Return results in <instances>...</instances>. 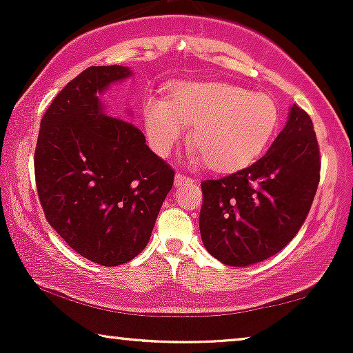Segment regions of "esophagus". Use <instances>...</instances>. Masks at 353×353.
Segmentation results:
<instances>
[{"label": "esophagus", "mask_w": 353, "mask_h": 353, "mask_svg": "<svg viewBox=\"0 0 353 353\" xmlns=\"http://www.w3.org/2000/svg\"><path fill=\"white\" fill-rule=\"evenodd\" d=\"M190 183H194L191 176H186L185 173H176L175 175V188H181L185 185H190Z\"/></svg>", "instance_id": "esophagus-1"}]
</instances>
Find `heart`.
Returning a JSON list of instances; mask_svg holds the SVG:
<instances>
[{
	"mask_svg": "<svg viewBox=\"0 0 353 353\" xmlns=\"http://www.w3.org/2000/svg\"><path fill=\"white\" fill-rule=\"evenodd\" d=\"M148 141L159 156L185 137L192 125L191 144L207 168L231 173L257 161L272 141L279 110L272 98L225 81H186L170 98L148 94L143 103Z\"/></svg>",
	"mask_w": 353,
	"mask_h": 353,
	"instance_id": "heart-1",
	"label": "heart"
}]
</instances>
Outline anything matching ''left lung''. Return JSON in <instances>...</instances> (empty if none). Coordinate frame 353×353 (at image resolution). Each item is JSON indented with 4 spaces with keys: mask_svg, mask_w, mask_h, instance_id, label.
<instances>
[{
    "mask_svg": "<svg viewBox=\"0 0 353 353\" xmlns=\"http://www.w3.org/2000/svg\"><path fill=\"white\" fill-rule=\"evenodd\" d=\"M312 119L292 104L268 152L243 170L201 183V238L230 267H248L286 248L305 221L320 181Z\"/></svg>",
    "mask_w": 353,
    "mask_h": 353,
    "instance_id": "8db88e82",
    "label": "left lung"
}]
</instances>
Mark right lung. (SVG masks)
I'll list each match as a JSON object with an SVG mask.
<instances>
[{"label": "right lung", "instance_id": "add662e5", "mask_svg": "<svg viewBox=\"0 0 353 353\" xmlns=\"http://www.w3.org/2000/svg\"><path fill=\"white\" fill-rule=\"evenodd\" d=\"M132 75L123 65L77 75L43 115L35 149L48 223L77 254L103 267L127 263L146 248L175 176L141 130L105 114L101 96Z\"/></svg>", "mask_w": 353, "mask_h": 353}]
</instances>
